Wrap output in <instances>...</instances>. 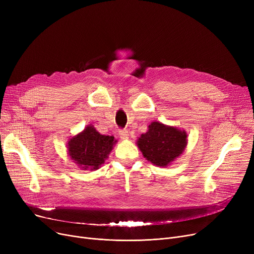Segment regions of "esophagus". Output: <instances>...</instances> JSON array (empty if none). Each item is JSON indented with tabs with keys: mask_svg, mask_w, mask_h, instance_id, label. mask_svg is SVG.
<instances>
[{
	"mask_svg": "<svg viewBox=\"0 0 254 254\" xmlns=\"http://www.w3.org/2000/svg\"><path fill=\"white\" fill-rule=\"evenodd\" d=\"M118 135H119V137L122 138V139H126L128 136V131L126 128H120L118 130Z\"/></svg>",
	"mask_w": 254,
	"mask_h": 254,
	"instance_id": "34e87169",
	"label": "esophagus"
}]
</instances>
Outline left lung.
I'll list each match as a JSON object with an SVG mask.
<instances>
[{
    "mask_svg": "<svg viewBox=\"0 0 254 254\" xmlns=\"http://www.w3.org/2000/svg\"><path fill=\"white\" fill-rule=\"evenodd\" d=\"M186 137L184 130L154 122L148 131L141 135L137 145L148 162L166 167L183 152Z\"/></svg>",
    "mask_w": 254,
    "mask_h": 254,
    "instance_id": "1",
    "label": "left lung"
}]
</instances>
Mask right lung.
I'll return each instance as SVG.
<instances>
[{"mask_svg": "<svg viewBox=\"0 0 254 254\" xmlns=\"http://www.w3.org/2000/svg\"><path fill=\"white\" fill-rule=\"evenodd\" d=\"M115 142L114 137L101 135L95 127L88 126L71 139L68 150L71 158L83 170H97L105 163Z\"/></svg>", "mask_w": 254, "mask_h": 254, "instance_id": "obj_1", "label": "right lung"}]
</instances>
